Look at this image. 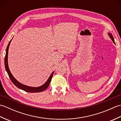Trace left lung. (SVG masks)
Wrapping results in <instances>:
<instances>
[{
	"label": "left lung",
	"mask_w": 121,
	"mask_h": 121,
	"mask_svg": "<svg viewBox=\"0 0 121 121\" xmlns=\"http://www.w3.org/2000/svg\"><path fill=\"white\" fill-rule=\"evenodd\" d=\"M108 35L109 36V37H110V38H111V39L112 40V42H113V43H114V44H115V42H114V38H113V35H112V34L111 33H108Z\"/></svg>",
	"instance_id": "left-lung-1"
}]
</instances>
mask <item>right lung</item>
Masks as SVG:
<instances>
[{
    "label": "right lung",
    "instance_id": "obj_1",
    "mask_svg": "<svg viewBox=\"0 0 121 121\" xmlns=\"http://www.w3.org/2000/svg\"><path fill=\"white\" fill-rule=\"evenodd\" d=\"M12 38L10 41L8 45L7 46V47L6 49V56H5L4 58V66H5V69H6V70L8 74L9 78L11 79V81L15 86H16L17 88L21 89L22 90H23V91H26V92H42L43 91H44L45 89L47 88V87L49 86L50 84V83L51 82V79H52L53 74L54 73V71H53L52 73L50 74V76L49 77L47 81H46L45 83L42 85V86H40L39 87H31V86H29L25 85L23 84L20 83L19 81H17L16 79L14 78V77L12 75V73L10 72L9 66H8V50H9V46L10 44V43H11Z\"/></svg>",
    "mask_w": 121,
    "mask_h": 121
}]
</instances>
